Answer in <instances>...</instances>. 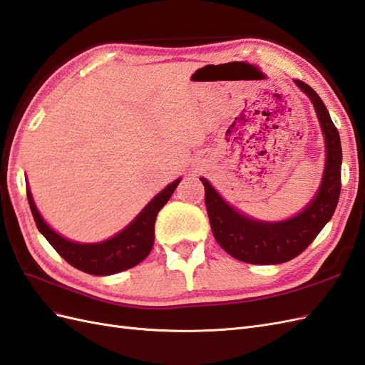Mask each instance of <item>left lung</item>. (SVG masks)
Wrapping results in <instances>:
<instances>
[{
	"label": "left lung",
	"instance_id": "8db88e82",
	"mask_svg": "<svg viewBox=\"0 0 365 365\" xmlns=\"http://www.w3.org/2000/svg\"><path fill=\"white\" fill-rule=\"evenodd\" d=\"M294 81L313 101L327 145L324 179L313 202L289 220L257 222L232 210L208 180L200 179L214 237L230 256L245 264L274 265L294 259L316 239L338 207L342 165L339 133L319 96L307 83Z\"/></svg>",
	"mask_w": 365,
	"mask_h": 365
}]
</instances>
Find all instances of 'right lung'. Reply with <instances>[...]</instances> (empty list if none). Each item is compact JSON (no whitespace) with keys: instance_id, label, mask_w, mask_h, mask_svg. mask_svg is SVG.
Instances as JSON below:
<instances>
[{"instance_id":"obj_1","label":"right lung","mask_w":365,"mask_h":365,"mask_svg":"<svg viewBox=\"0 0 365 365\" xmlns=\"http://www.w3.org/2000/svg\"><path fill=\"white\" fill-rule=\"evenodd\" d=\"M179 183L180 179H177L168 185L160 194H157L146 205L133 223H129L117 236L106 242H100V244H77V242H71L58 236L40 216L29 188H27V200H29L36 228L68 264L88 274L109 276L135 267L151 253L157 214L170 200Z\"/></svg>"}]
</instances>
